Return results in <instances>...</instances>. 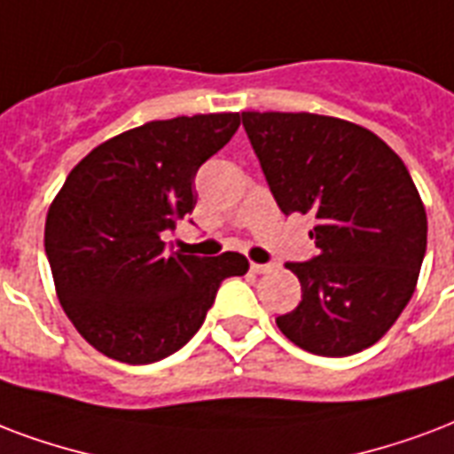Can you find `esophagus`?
I'll return each instance as SVG.
<instances>
[{
	"instance_id": "esophagus-1",
	"label": "esophagus",
	"mask_w": 454,
	"mask_h": 454,
	"mask_svg": "<svg viewBox=\"0 0 454 454\" xmlns=\"http://www.w3.org/2000/svg\"><path fill=\"white\" fill-rule=\"evenodd\" d=\"M250 269H252V273H269L273 266L271 264H254V262H252Z\"/></svg>"
}]
</instances>
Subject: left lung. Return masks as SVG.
Masks as SVG:
<instances>
[{
	"instance_id": "8db88e82",
	"label": "left lung",
	"mask_w": 454,
	"mask_h": 454,
	"mask_svg": "<svg viewBox=\"0 0 454 454\" xmlns=\"http://www.w3.org/2000/svg\"><path fill=\"white\" fill-rule=\"evenodd\" d=\"M283 214H311L319 254L288 262L302 286L276 319L297 348L348 357L379 342L414 295L427 209L395 152L366 128L309 112H242Z\"/></svg>"
}]
</instances>
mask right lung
I'll return each instance as SVG.
<instances>
[{
    "label": "right lung",
    "instance_id": "right-lung-1",
    "mask_svg": "<svg viewBox=\"0 0 454 454\" xmlns=\"http://www.w3.org/2000/svg\"><path fill=\"white\" fill-rule=\"evenodd\" d=\"M240 114L150 121L97 145L68 173L44 221L66 317L106 357L150 364L200 331L216 290L250 262L238 252H166L161 233L195 209V173Z\"/></svg>",
    "mask_w": 454,
    "mask_h": 454
}]
</instances>
